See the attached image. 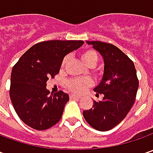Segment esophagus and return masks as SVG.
Returning <instances> with one entry per match:
<instances>
[{"instance_id":"obj_1","label":"esophagus","mask_w":153,"mask_h":153,"mask_svg":"<svg viewBox=\"0 0 153 153\" xmlns=\"http://www.w3.org/2000/svg\"><path fill=\"white\" fill-rule=\"evenodd\" d=\"M70 98H71V99H80L79 96L75 95V94H70Z\"/></svg>"}]
</instances>
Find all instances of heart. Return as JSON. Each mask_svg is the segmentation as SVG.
Wrapping results in <instances>:
<instances>
[{
  "label": "heart",
  "instance_id": "1",
  "mask_svg": "<svg viewBox=\"0 0 153 153\" xmlns=\"http://www.w3.org/2000/svg\"><path fill=\"white\" fill-rule=\"evenodd\" d=\"M69 58L65 57L61 62V68L65 67L67 64ZM81 59L89 67H94L98 61L97 53L93 49H86L81 53ZM91 81L87 78H76L67 81L66 84L70 91L75 94H81L88 87L91 85Z\"/></svg>",
  "mask_w": 153,
  "mask_h": 153
}]
</instances>
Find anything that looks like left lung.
I'll return each mask as SVG.
<instances>
[{
    "label": "left lung",
    "mask_w": 153,
    "mask_h": 153,
    "mask_svg": "<svg viewBox=\"0 0 153 153\" xmlns=\"http://www.w3.org/2000/svg\"><path fill=\"white\" fill-rule=\"evenodd\" d=\"M102 56L104 72L94 88L103 100H94L93 107L83 111L87 123L99 131H108L124 119L135 100L139 81L133 61L116 46L102 42L87 41Z\"/></svg>",
    "instance_id": "obj_1"
}]
</instances>
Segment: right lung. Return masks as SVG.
Segmentation results:
<instances>
[{"label":"right lung","mask_w":153,"mask_h":153,"mask_svg":"<svg viewBox=\"0 0 153 153\" xmlns=\"http://www.w3.org/2000/svg\"><path fill=\"white\" fill-rule=\"evenodd\" d=\"M83 41H47L32 46L21 56L11 74L10 99L26 125L45 130L60 120L69 94H53L47 82L59 72L65 56L79 48Z\"/></svg>","instance_id":"add662e5"}]
</instances>
